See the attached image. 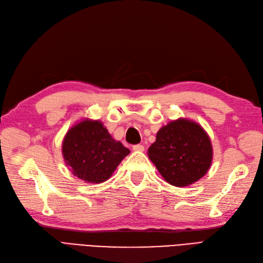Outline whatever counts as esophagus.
<instances>
[{
	"label": "esophagus",
	"instance_id": "34e87169",
	"mask_svg": "<svg viewBox=\"0 0 263 263\" xmlns=\"http://www.w3.org/2000/svg\"><path fill=\"white\" fill-rule=\"evenodd\" d=\"M133 149L135 150V151H144L145 150V147L142 146V145H134L133 146Z\"/></svg>",
	"mask_w": 263,
	"mask_h": 263
}]
</instances>
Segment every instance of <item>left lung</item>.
I'll return each instance as SVG.
<instances>
[{
    "instance_id": "1",
    "label": "left lung",
    "mask_w": 263,
    "mask_h": 263,
    "mask_svg": "<svg viewBox=\"0 0 263 263\" xmlns=\"http://www.w3.org/2000/svg\"><path fill=\"white\" fill-rule=\"evenodd\" d=\"M148 157L166 182L182 187L205 176L212 163L213 149L200 125L180 118L157 133Z\"/></svg>"
}]
</instances>
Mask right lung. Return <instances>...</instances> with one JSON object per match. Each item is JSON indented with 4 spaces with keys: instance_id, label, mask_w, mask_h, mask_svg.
<instances>
[{
    "instance_id": "obj_1",
    "label": "right lung",
    "mask_w": 263,
    "mask_h": 263,
    "mask_svg": "<svg viewBox=\"0 0 263 263\" xmlns=\"http://www.w3.org/2000/svg\"><path fill=\"white\" fill-rule=\"evenodd\" d=\"M129 154L99 121L85 119L71 128L62 144L67 165L79 179L90 183L106 181Z\"/></svg>"
}]
</instances>
